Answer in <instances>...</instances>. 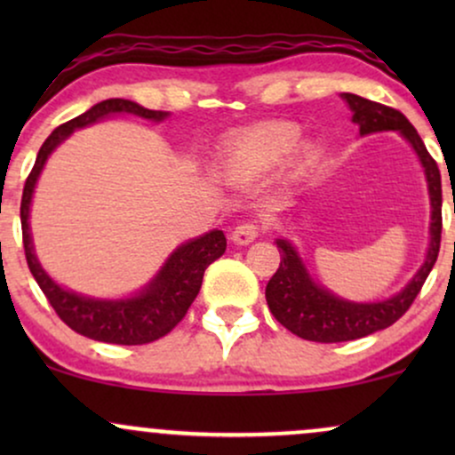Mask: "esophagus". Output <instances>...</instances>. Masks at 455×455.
I'll list each match as a JSON object with an SVG mask.
<instances>
[{"label": "esophagus", "mask_w": 455, "mask_h": 455, "mask_svg": "<svg viewBox=\"0 0 455 455\" xmlns=\"http://www.w3.org/2000/svg\"><path fill=\"white\" fill-rule=\"evenodd\" d=\"M260 228L257 222H242L239 227H235V231L231 233V239L233 243L237 245H248L250 242H254V239L259 237Z\"/></svg>", "instance_id": "obj_1"}]
</instances>
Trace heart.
I'll return each instance as SVG.
<instances>
[{
    "mask_svg": "<svg viewBox=\"0 0 455 455\" xmlns=\"http://www.w3.org/2000/svg\"><path fill=\"white\" fill-rule=\"evenodd\" d=\"M304 130L295 122H263L245 128L228 143L224 171L235 180H252L280 164L304 173L316 162V149L301 140Z\"/></svg>",
    "mask_w": 455,
    "mask_h": 455,
    "instance_id": "b5f03b06",
    "label": "heart"
}]
</instances>
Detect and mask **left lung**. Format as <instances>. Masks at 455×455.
Here are the masks:
<instances>
[{"instance_id":"obj_1","label":"left lung","mask_w":455,"mask_h":455,"mask_svg":"<svg viewBox=\"0 0 455 455\" xmlns=\"http://www.w3.org/2000/svg\"><path fill=\"white\" fill-rule=\"evenodd\" d=\"M342 98L353 111V122L359 126L362 137L394 130L409 140L411 148L415 149L417 158L424 166L427 192H430V245H427L424 265L417 269V274L400 293L383 301L359 304V301L342 299L327 291L325 286L316 284L307 274L295 245L289 239H275V245L280 250V267L271 275L267 289H265V299H267L271 315L295 336L325 344L357 340V338L370 336V333L394 325L409 310L415 297L419 295L427 274L435 267L443 228L441 171H438L435 158L427 154L424 140L412 128V124L400 111L385 107V104L365 100L355 93H342Z\"/></svg>"}]
</instances>
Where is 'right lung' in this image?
Wrapping results in <instances>:
<instances>
[{
	"instance_id": "obj_1",
	"label": "right lung",
	"mask_w": 455,
	"mask_h": 455,
	"mask_svg": "<svg viewBox=\"0 0 455 455\" xmlns=\"http://www.w3.org/2000/svg\"><path fill=\"white\" fill-rule=\"evenodd\" d=\"M111 115H137L149 122H162L169 117L166 111H149L132 100L111 98V100L93 104L90 111L55 128L40 148L34 169L25 181L23 198H20V227H23L25 259H28L31 275L38 282L57 316L76 333L92 340L134 347V344H148L166 336L186 316L188 307L201 291L205 269L227 250V237L222 231L213 228L201 237L177 245L151 282L139 293L124 297V299H98V297L81 295L60 286L46 274L34 252L29 231V205L34 188L57 145L64 143L75 130L92 126Z\"/></svg>"
}]
</instances>
